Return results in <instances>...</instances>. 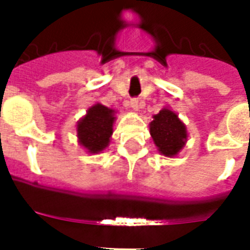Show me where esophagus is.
I'll list each match as a JSON object with an SVG mask.
<instances>
[{
	"label": "esophagus",
	"mask_w": 250,
	"mask_h": 250,
	"mask_svg": "<svg viewBox=\"0 0 250 250\" xmlns=\"http://www.w3.org/2000/svg\"><path fill=\"white\" fill-rule=\"evenodd\" d=\"M130 105H131V108L138 111V109H139V107H141V102H139L138 99H131Z\"/></svg>",
	"instance_id": "obj_1"
}]
</instances>
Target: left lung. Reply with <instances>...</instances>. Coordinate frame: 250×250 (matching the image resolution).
Returning <instances> with one entry per match:
<instances>
[{
    "mask_svg": "<svg viewBox=\"0 0 250 250\" xmlns=\"http://www.w3.org/2000/svg\"><path fill=\"white\" fill-rule=\"evenodd\" d=\"M150 134L159 152L168 158L175 157L188 141L186 125L178 115L168 108L161 109L159 114L154 115V120L150 123Z\"/></svg>",
    "mask_w": 250,
    "mask_h": 250,
    "instance_id": "8db88e82",
    "label": "left lung"
}]
</instances>
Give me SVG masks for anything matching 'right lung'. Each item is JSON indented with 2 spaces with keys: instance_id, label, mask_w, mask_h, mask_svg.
Here are the masks:
<instances>
[{
  "instance_id": "obj_1",
  "label": "right lung",
  "mask_w": 250,
  "mask_h": 250,
  "mask_svg": "<svg viewBox=\"0 0 250 250\" xmlns=\"http://www.w3.org/2000/svg\"><path fill=\"white\" fill-rule=\"evenodd\" d=\"M115 122V109L96 103L77 122V138L88 152L98 154L108 146Z\"/></svg>"
}]
</instances>
